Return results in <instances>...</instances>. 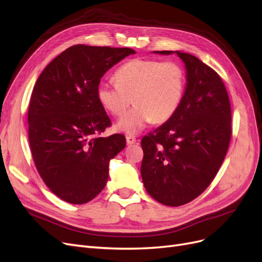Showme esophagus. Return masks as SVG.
I'll list each match as a JSON object with an SVG mask.
<instances>
[{"label":"esophagus","mask_w":262,"mask_h":262,"mask_svg":"<svg viewBox=\"0 0 262 262\" xmlns=\"http://www.w3.org/2000/svg\"><path fill=\"white\" fill-rule=\"evenodd\" d=\"M126 142H127V145H135L138 142V139L134 136H126Z\"/></svg>","instance_id":"1"}]
</instances>
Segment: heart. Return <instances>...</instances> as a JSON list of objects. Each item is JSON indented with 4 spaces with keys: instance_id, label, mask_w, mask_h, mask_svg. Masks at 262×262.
<instances>
[{
    "instance_id": "obj_1",
    "label": "heart",
    "mask_w": 262,
    "mask_h": 262,
    "mask_svg": "<svg viewBox=\"0 0 262 262\" xmlns=\"http://www.w3.org/2000/svg\"><path fill=\"white\" fill-rule=\"evenodd\" d=\"M114 80L100 81L97 95L110 113L122 116L132 102L137 105L117 124V129L137 135L154 121L162 123L180 107L186 87V74L175 61L137 58L121 66Z\"/></svg>"
}]
</instances>
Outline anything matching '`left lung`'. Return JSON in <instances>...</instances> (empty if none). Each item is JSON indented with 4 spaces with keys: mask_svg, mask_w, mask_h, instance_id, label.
I'll return each mask as SVG.
<instances>
[{
    "mask_svg": "<svg viewBox=\"0 0 262 262\" xmlns=\"http://www.w3.org/2000/svg\"><path fill=\"white\" fill-rule=\"evenodd\" d=\"M176 54L187 71L182 103L170 120L141 139L143 185L151 197L170 207L188 204L206 190L232 136L231 103L220 76L196 56Z\"/></svg>",
    "mask_w": 262,
    "mask_h": 262,
    "instance_id": "8db88e82",
    "label": "left lung"
}]
</instances>
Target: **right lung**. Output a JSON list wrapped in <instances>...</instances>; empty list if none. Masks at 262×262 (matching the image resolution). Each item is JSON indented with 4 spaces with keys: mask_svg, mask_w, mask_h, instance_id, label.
<instances>
[{
    "mask_svg": "<svg viewBox=\"0 0 262 262\" xmlns=\"http://www.w3.org/2000/svg\"><path fill=\"white\" fill-rule=\"evenodd\" d=\"M129 48L76 45L40 74L28 108V137L37 170L62 200L82 205L105 187L108 162L126 146L122 134L100 137L111 126L97 90L102 76Z\"/></svg>",
    "mask_w": 262,
    "mask_h": 262,
    "instance_id": "1",
    "label": "right lung"
}]
</instances>
